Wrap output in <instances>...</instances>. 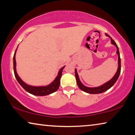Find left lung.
<instances>
[{
  "mask_svg": "<svg viewBox=\"0 0 135 135\" xmlns=\"http://www.w3.org/2000/svg\"><path fill=\"white\" fill-rule=\"evenodd\" d=\"M106 35L109 36V37L111 38L112 44L115 45V46L117 47V54H118V70L117 71V72H116L115 74L114 75V76L113 77V78H112L109 81L107 82V83H105L104 84H102V85L100 86L97 87V88H88V87L84 86L83 84L81 83V81H80V79H79V77L78 76V74H77V70H75V75H76L77 84V85H78L79 88L81 90H83V91H84V92H85L86 93H90V94H97V93H100L105 92L106 90H108L109 88H111V87L114 85V83L116 82V81L117 80V79L118 78V77H119V76H120V74L121 72V59H120L118 47L117 46V44H116V43L114 42V40H113V38H112L109 35Z\"/></svg>",
  "mask_w": 135,
  "mask_h": 135,
  "instance_id": "1",
  "label": "left lung"
}]
</instances>
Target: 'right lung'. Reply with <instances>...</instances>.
Here are the masks:
<instances>
[{
  "instance_id": "obj_1",
  "label": "right lung",
  "mask_w": 135,
  "mask_h": 135,
  "mask_svg": "<svg viewBox=\"0 0 135 135\" xmlns=\"http://www.w3.org/2000/svg\"><path fill=\"white\" fill-rule=\"evenodd\" d=\"M16 49V51H17ZM16 51L15 52L14 55H13V71H14V74L15 78L17 79L18 83H20L22 88H23L27 92L31 93L32 95H36V96H45L51 94V93H54L58 89L59 85H60V79L61 76H62V73L64 68L63 67L61 70H59L58 73V76L56 77L55 80L51 83L48 86H40V87H36V86H29L24 83V82L20 78L18 75L17 73V71H16V61H15V54Z\"/></svg>"
}]
</instances>
